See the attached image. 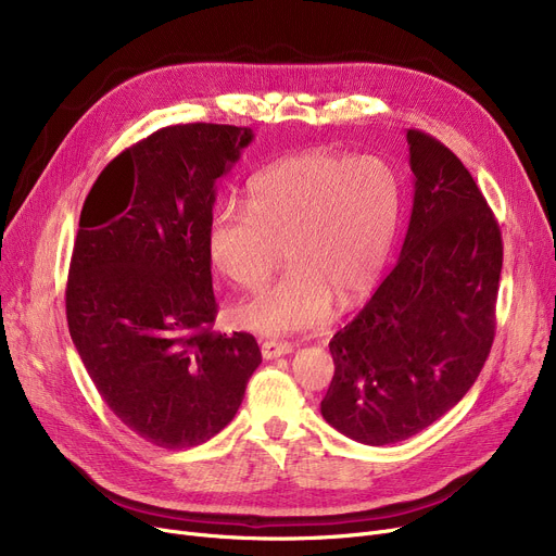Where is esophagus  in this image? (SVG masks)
<instances>
[{
    "mask_svg": "<svg viewBox=\"0 0 556 556\" xmlns=\"http://www.w3.org/2000/svg\"><path fill=\"white\" fill-rule=\"evenodd\" d=\"M293 352V344L290 342H277V340H266L261 344V356L263 361H273V358H281L286 354Z\"/></svg>",
    "mask_w": 556,
    "mask_h": 556,
    "instance_id": "obj_1",
    "label": "esophagus"
}]
</instances>
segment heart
<instances>
[{"label": "heart", "instance_id": "b5f03b06", "mask_svg": "<svg viewBox=\"0 0 556 556\" xmlns=\"http://www.w3.org/2000/svg\"><path fill=\"white\" fill-rule=\"evenodd\" d=\"M399 225V185L376 157L325 149L286 155L248 185V204L225 200L207 223V256L233 286L254 290L279 266L288 270L231 311L258 336L315 329L363 302L381 277Z\"/></svg>", "mask_w": 556, "mask_h": 556}]
</instances>
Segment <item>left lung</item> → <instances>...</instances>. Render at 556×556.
Returning <instances> with one entry per match:
<instances>
[{
  "instance_id": "left-lung-1",
  "label": "left lung",
  "mask_w": 556,
  "mask_h": 556,
  "mask_svg": "<svg viewBox=\"0 0 556 556\" xmlns=\"http://www.w3.org/2000/svg\"><path fill=\"white\" fill-rule=\"evenodd\" d=\"M415 198L401 256L329 342L336 374L323 417L349 440L386 446L444 417L491 352L503 270L501 227L442 141L407 130Z\"/></svg>"
}]
</instances>
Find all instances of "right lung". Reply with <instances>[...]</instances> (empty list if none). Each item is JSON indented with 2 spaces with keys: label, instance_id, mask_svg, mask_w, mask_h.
<instances>
[{
  "label": "right lung",
  "instance_id": "1",
  "mask_svg": "<svg viewBox=\"0 0 556 556\" xmlns=\"http://www.w3.org/2000/svg\"><path fill=\"white\" fill-rule=\"evenodd\" d=\"M250 128L168 126L114 157L87 193L67 279L76 352L110 410L160 448L212 440L261 363L250 333L212 331L207 223Z\"/></svg>",
  "mask_w": 556,
  "mask_h": 556
}]
</instances>
